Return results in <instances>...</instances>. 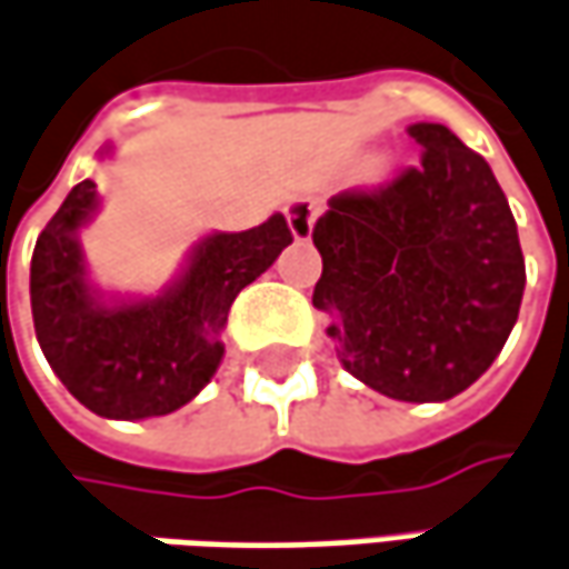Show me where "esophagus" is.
I'll list each match as a JSON object with an SVG mask.
<instances>
[{"mask_svg":"<svg viewBox=\"0 0 569 569\" xmlns=\"http://www.w3.org/2000/svg\"><path fill=\"white\" fill-rule=\"evenodd\" d=\"M318 216H321V203H318V200H311V197H296V200H289L286 219H289L292 238H296V241H309Z\"/></svg>","mask_w":569,"mask_h":569,"instance_id":"obj_1","label":"esophagus"}]
</instances>
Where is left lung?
Here are the masks:
<instances>
[{"label":"left lung","instance_id":"1","mask_svg":"<svg viewBox=\"0 0 569 569\" xmlns=\"http://www.w3.org/2000/svg\"><path fill=\"white\" fill-rule=\"evenodd\" d=\"M420 164L331 197L315 309L350 376L395 401H449L478 382L519 318L526 260L490 164L442 123H413Z\"/></svg>","mask_w":569,"mask_h":569}]
</instances>
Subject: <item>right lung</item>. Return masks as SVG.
<instances>
[{"instance_id":"right-lung-1","label":"right lung","mask_w":569,"mask_h":569,"mask_svg":"<svg viewBox=\"0 0 569 569\" xmlns=\"http://www.w3.org/2000/svg\"><path fill=\"white\" fill-rule=\"evenodd\" d=\"M94 210V181L76 184L34 244L31 315L40 350L69 395L98 417H164L210 382L236 296L292 244V232L277 212L258 229L207 236L161 296L108 306L88 286L79 248V229Z\"/></svg>"}]
</instances>
